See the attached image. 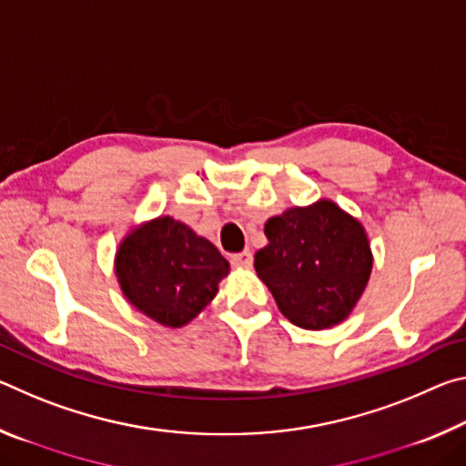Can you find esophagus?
<instances>
[{"label": "esophagus", "mask_w": 466, "mask_h": 466, "mask_svg": "<svg viewBox=\"0 0 466 466\" xmlns=\"http://www.w3.org/2000/svg\"><path fill=\"white\" fill-rule=\"evenodd\" d=\"M232 265L238 267V269H250V267H252V252L242 250V252H238V255H234Z\"/></svg>", "instance_id": "obj_1"}]
</instances>
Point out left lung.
<instances>
[{
    "label": "left lung",
    "mask_w": 466,
    "mask_h": 466,
    "mask_svg": "<svg viewBox=\"0 0 466 466\" xmlns=\"http://www.w3.org/2000/svg\"><path fill=\"white\" fill-rule=\"evenodd\" d=\"M265 236L255 269L291 325L322 330L350 317L374 263L360 219L319 199L267 219Z\"/></svg>",
    "instance_id": "1"
}]
</instances>
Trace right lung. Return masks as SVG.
<instances>
[{"label": "right lung", "instance_id": "1", "mask_svg": "<svg viewBox=\"0 0 466 466\" xmlns=\"http://www.w3.org/2000/svg\"><path fill=\"white\" fill-rule=\"evenodd\" d=\"M115 273L133 309L162 327L180 329L216 298L230 263L187 224L160 216L121 240Z\"/></svg>", "mask_w": 466, "mask_h": 466}]
</instances>
